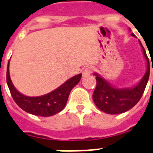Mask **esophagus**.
<instances>
[{
    "mask_svg": "<svg viewBox=\"0 0 153 153\" xmlns=\"http://www.w3.org/2000/svg\"><path fill=\"white\" fill-rule=\"evenodd\" d=\"M92 71H93V68L91 67V66H88V67H86L83 71H82V75L83 76H87L88 74H90L92 73Z\"/></svg>",
    "mask_w": 153,
    "mask_h": 153,
    "instance_id": "34e87169",
    "label": "esophagus"
}]
</instances>
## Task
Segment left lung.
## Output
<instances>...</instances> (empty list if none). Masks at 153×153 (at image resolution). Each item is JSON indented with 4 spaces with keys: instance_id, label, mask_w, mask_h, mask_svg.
Returning a JSON list of instances; mask_svg holds the SVG:
<instances>
[{
    "instance_id": "1",
    "label": "left lung",
    "mask_w": 153,
    "mask_h": 153,
    "mask_svg": "<svg viewBox=\"0 0 153 153\" xmlns=\"http://www.w3.org/2000/svg\"><path fill=\"white\" fill-rule=\"evenodd\" d=\"M131 36H135L134 33H131ZM140 44L147 60L148 68L144 76L138 85L132 88H116L110 85L97 74H95L97 87L92 95V98L94 103L101 111L109 114H118L128 111L139 102L143 96L149 79L150 66L145 49L140 41Z\"/></svg>"
}]
</instances>
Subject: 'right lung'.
I'll list each match as a JSON object with an SVG mask.
<instances>
[{
  "mask_svg": "<svg viewBox=\"0 0 153 153\" xmlns=\"http://www.w3.org/2000/svg\"><path fill=\"white\" fill-rule=\"evenodd\" d=\"M81 77V74L72 77L56 90L41 97H27L17 91L13 87L10 79L8 63L6 81L13 100L20 108L33 115L48 117L59 113L65 108L70 92L72 88L79 83Z\"/></svg>",
  "mask_w": 153,
  "mask_h": 153,
  "instance_id": "add662e5",
  "label": "right lung"
}]
</instances>
